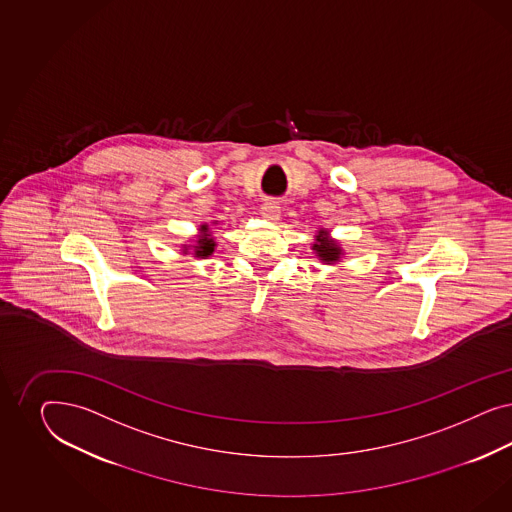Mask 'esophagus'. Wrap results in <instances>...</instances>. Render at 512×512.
Segmentation results:
<instances>
[{"mask_svg":"<svg viewBox=\"0 0 512 512\" xmlns=\"http://www.w3.org/2000/svg\"><path fill=\"white\" fill-rule=\"evenodd\" d=\"M261 216L268 221H278L281 216V208H279L278 202L266 201L261 206Z\"/></svg>","mask_w":512,"mask_h":512,"instance_id":"1","label":"esophagus"}]
</instances>
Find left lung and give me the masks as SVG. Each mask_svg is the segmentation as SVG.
Instances as JSON below:
<instances>
[{
  "mask_svg": "<svg viewBox=\"0 0 512 512\" xmlns=\"http://www.w3.org/2000/svg\"><path fill=\"white\" fill-rule=\"evenodd\" d=\"M315 242L311 244V249L315 251L317 259L323 264H336L341 263L343 259V248H341L340 242L336 238L330 236V231L326 229H319L315 233Z\"/></svg>",
  "mask_w": 512,
  "mask_h": 512,
  "instance_id": "left-lung-1",
  "label": "left lung"
}]
</instances>
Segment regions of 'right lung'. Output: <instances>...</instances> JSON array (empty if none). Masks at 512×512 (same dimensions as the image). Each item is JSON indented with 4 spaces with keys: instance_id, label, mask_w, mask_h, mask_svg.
I'll list each match as a JSON object with an SVG mask.
<instances>
[{
    "instance_id": "obj_1",
    "label": "right lung",
    "mask_w": 512,
    "mask_h": 512,
    "mask_svg": "<svg viewBox=\"0 0 512 512\" xmlns=\"http://www.w3.org/2000/svg\"><path fill=\"white\" fill-rule=\"evenodd\" d=\"M217 244L214 238V231L210 229V225L202 223L199 227V234H195V240L191 244H182V253L184 255H193L195 259H208L214 255Z\"/></svg>"
}]
</instances>
